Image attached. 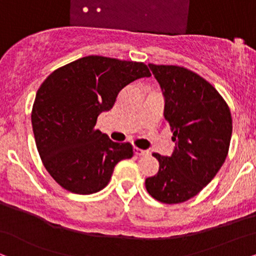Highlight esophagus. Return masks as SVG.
<instances>
[{
  "label": "esophagus",
  "instance_id": "1",
  "mask_svg": "<svg viewBox=\"0 0 256 256\" xmlns=\"http://www.w3.org/2000/svg\"><path fill=\"white\" fill-rule=\"evenodd\" d=\"M148 151H146V150H142V148H134V154L138 156H148Z\"/></svg>",
  "mask_w": 256,
  "mask_h": 256
}]
</instances>
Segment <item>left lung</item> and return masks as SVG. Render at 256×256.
Masks as SVG:
<instances>
[{
  "mask_svg": "<svg viewBox=\"0 0 256 256\" xmlns=\"http://www.w3.org/2000/svg\"><path fill=\"white\" fill-rule=\"evenodd\" d=\"M165 97V119L176 150L153 153L159 171L145 180L150 196L164 204L187 202L210 182L228 154L230 110L216 88L184 66L148 64Z\"/></svg>",
  "mask_w": 256,
  "mask_h": 256,
  "instance_id": "8db88e82",
  "label": "left lung"
}]
</instances>
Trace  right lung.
I'll use <instances>...</instances> for the list:
<instances>
[{
    "instance_id": "right-lung-1",
    "label": "right lung",
    "mask_w": 256,
    "mask_h": 256,
    "mask_svg": "<svg viewBox=\"0 0 256 256\" xmlns=\"http://www.w3.org/2000/svg\"><path fill=\"white\" fill-rule=\"evenodd\" d=\"M150 76L142 62L92 54L58 68L40 84L32 131L44 168L60 186L76 194L100 192L117 162L134 156L130 142H112L94 126L122 88Z\"/></svg>"
}]
</instances>
